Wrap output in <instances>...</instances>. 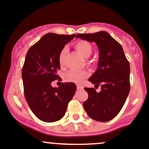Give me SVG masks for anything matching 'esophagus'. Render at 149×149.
Wrapping results in <instances>:
<instances>
[{"label": "esophagus", "mask_w": 149, "mask_h": 149, "mask_svg": "<svg viewBox=\"0 0 149 149\" xmlns=\"http://www.w3.org/2000/svg\"><path fill=\"white\" fill-rule=\"evenodd\" d=\"M84 88L83 86H81V85H77V90H82Z\"/></svg>", "instance_id": "esophagus-1"}]
</instances>
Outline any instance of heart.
I'll return each mask as SVG.
<instances>
[{"label":"heart","mask_w":149,"mask_h":149,"mask_svg":"<svg viewBox=\"0 0 149 149\" xmlns=\"http://www.w3.org/2000/svg\"><path fill=\"white\" fill-rule=\"evenodd\" d=\"M74 47L82 56L84 58H88L92 52V47L89 42L84 40H79L75 42ZM67 52V48L63 47L60 52L58 55V62L61 65L63 63L64 58ZM89 76V73L86 70H70L64 75V80L66 82H73V83H81L84 79Z\"/></svg>","instance_id":"b5f03b06"}]
</instances>
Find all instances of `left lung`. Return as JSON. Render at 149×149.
<instances>
[{
    "label": "left lung",
    "mask_w": 149,
    "mask_h": 149,
    "mask_svg": "<svg viewBox=\"0 0 149 149\" xmlns=\"http://www.w3.org/2000/svg\"><path fill=\"white\" fill-rule=\"evenodd\" d=\"M76 38L94 42L100 50L98 68L88 81L101 86L97 93L94 88H84L88 94L83 104L91 119L107 122L120 112L130 92V63L118 41L104 31L93 34H78Z\"/></svg>",
    "instance_id": "8db88e82"
}]
</instances>
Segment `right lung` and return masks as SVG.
<instances>
[{"instance_id":"right-lung-1","label":"right lung","mask_w":149,"mask_h":149,"mask_svg":"<svg viewBox=\"0 0 149 149\" xmlns=\"http://www.w3.org/2000/svg\"><path fill=\"white\" fill-rule=\"evenodd\" d=\"M75 37L48 33L26 53L22 73L24 97L33 113L43 122L61 120L76 91V84L70 82L62 83L58 88L51 85L53 81L62 80L57 74L61 69L58 55Z\"/></svg>"}]
</instances>
